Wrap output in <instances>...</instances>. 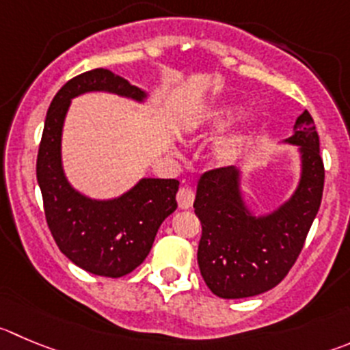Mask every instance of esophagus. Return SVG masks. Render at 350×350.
Segmentation results:
<instances>
[{
	"instance_id": "34e87169",
	"label": "esophagus",
	"mask_w": 350,
	"mask_h": 350,
	"mask_svg": "<svg viewBox=\"0 0 350 350\" xmlns=\"http://www.w3.org/2000/svg\"><path fill=\"white\" fill-rule=\"evenodd\" d=\"M194 198H196L194 191H192L191 187H187V185H185V187L178 189L177 202H178V206H180V209H189V208H191L192 202H194Z\"/></svg>"
}]
</instances>
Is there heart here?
I'll list each match as a JSON object with an SVG mask.
<instances>
[{
	"label": "heart",
	"instance_id": "b5f03b06",
	"mask_svg": "<svg viewBox=\"0 0 350 350\" xmlns=\"http://www.w3.org/2000/svg\"><path fill=\"white\" fill-rule=\"evenodd\" d=\"M237 113L235 106H223V108H216L213 111H209L208 115L202 118L201 129L204 132H213L219 131L230 122L232 118ZM251 134L249 132H235V134L227 135V137L219 139L216 142L215 149H213V156H215L216 161L219 165H232V163L237 161L241 158L242 151L247 146Z\"/></svg>",
	"mask_w": 350,
	"mask_h": 350
}]
</instances>
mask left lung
Wrapping results in <instances>:
<instances>
[{
	"mask_svg": "<svg viewBox=\"0 0 350 350\" xmlns=\"http://www.w3.org/2000/svg\"><path fill=\"white\" fill-rule=\"evenodd\" d=\"M284 142L299 146L301 180L280 208L256 216L241 192V170H209L199 178L194 211L201 219L198 262L206 285L221 299L277 287L291 271L321 204L325 166L314 120L304 111Z\"/></svg>",
	"mask_w": 350,
	"mask_h": 350,
	"instance_id": "1",
	"label": "left lung"
}]
</instances>
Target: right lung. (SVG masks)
<instances>
[{
    "instance_id": "1",
    "label": "right lung",
    "mask_w": 350,
    "mask_h": 350,
    "mask_svg": "<svg viewBox=\"0 0 350 350\" xmlns=\"http://www.w3.org/2000/svg\"><path fill=\"white\" fill-rule=\"evenodd\" d=\"M94 91L139 103L148 96L106 68L73 77L49 105L36 173L46 221L59 251L92 275L118 278L148 258L159 225L177 209L178 180L142 178L129 192L108 201L88 198L70 185L62 165L63 123L70 101Z\"/></svg>"
}]
</instances>
